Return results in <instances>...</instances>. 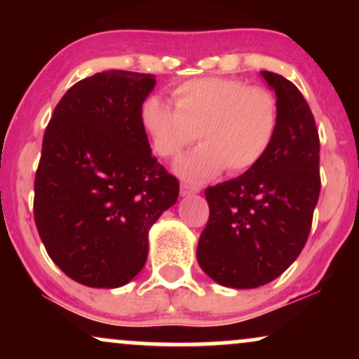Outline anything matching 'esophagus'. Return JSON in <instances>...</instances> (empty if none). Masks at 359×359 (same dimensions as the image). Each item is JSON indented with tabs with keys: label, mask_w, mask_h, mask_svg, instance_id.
<instances>
[{
	"label": "esophagus",
	"mask_w": 359,
	"mask_h": 359,
	"mask_svg": "<svg viewBox=\"0 0 359 359\" xmlns=\"http://www.w3.org/2000/svg\"><path fill=\"white\" fill-rule=\"evenodd\" d=\"M199 191H201V186H194V184H189V183H181V194H183V196L199 193Z\"/></svg>",
	"instance_id": "1"
}]
</instances>
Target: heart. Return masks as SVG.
<instances>
[{
    "label": "heart",
    "instance_id": "heart-1",
    "mask_svg": "<svg viewBox=\"0 0 359 359\" xmlns=\"http://www.w3.org/2000/svg\"><path fill=\"white\" fill-rule=\"evenodd\" d=\"M175 107L158 96L145 97L140 122L161 158H175L203 140L176 170L186 178L205 180L224 168L243 173L263 160L279 127L276 97L268 88L222 76L193 78L171 90Z\"/></svg>",
    "mask_w": 359,
    "mask_h": 359
}]
</instances>
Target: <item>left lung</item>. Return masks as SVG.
<instances>
[{
	"mask_svg": "<svg viewBox=\"0 0 359 359\" xmlns=\"http://www.w3.org/2000/svg\"><path fill=\"white\" fill-rule=\"evenodd\" d=\"M278 97L279 127L268 154L238 178L205 188L209 220L198 263L227 287L263 286L302 252L320 194V139L297 86L262 72Z\"/></svg>",
	"mask_w": 359,
	"mask_h": 359,
	"instance_id": "left-lung-1",
	"label": "left lung"
}]
</instances>
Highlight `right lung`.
Instances as JSON below:
<instances>
[{"instance_id":"add662e5","label":"right lung","mask_w":359,"mask_h":359,"mask_svg":"<svg viewBox=\"0 0 359 359\" xmlns=\"http://www.w3.org/2000/svg\"><path fill=\"white\" fill-rule=\"evenodd\" d=\"M155 75L101 72L53 109L34 180V220L52 262L76 283L119 287L140 273L149 229L180 181L151 155L140 106Z\"/></svg>"}]
</instances>
